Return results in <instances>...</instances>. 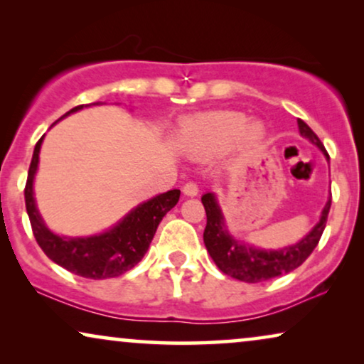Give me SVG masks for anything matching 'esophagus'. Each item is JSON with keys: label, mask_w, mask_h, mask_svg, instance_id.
<instances>
[{"label": "esophagus", "mask_w": 364, "mask_h": 364, "mask_svg": "<svg viewBox=\"0 0 364 364\" xmlns=\"http://www.w3.org/2000/svg\"><path fill=\"white\" fill-rule=\"evenodd\" d=\"M182 192H183V196H187V197H196L198 193V186L196 182H187L186 186L182 187Z\"/></svg>", "instance_id": "obj_1"}]
</instances>
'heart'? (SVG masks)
<instances>
[{"label": "heart", "mask_w": 364, "mask_h": 364, "mask_svg": "<svg viewBox=\"0 0 364 364\" xmlns=\"http://www.w3.org/2000/svg\"><path fill=\"white\" fill-rule=\"evenodd\" d=\"M265 127L258 121L248 122L243 112L218 111L203 114L188 122L181 132V146L192 156L207 157L223 152L240 141L243 146L253 147L262 142Z\"/></svg>", "instance_id": "1"}]
</instances>
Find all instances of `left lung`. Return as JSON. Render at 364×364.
Returning a JSON list of instances; mask_svg holds the SVG:
<instances>
[{"instance_id":"8db88e82","label":"left lung","mask_w":364,"mask_h":364,"mask_svg":"<svg viewBox=\"0 0 364 364\" xmlns=\"http://www.w3.org/2000/svg\"><path fill=\"white\" fill-rule=\"evenodd\" d=\"M298 129H300V134L303 137L308 139L311 144H315L325 154L326 159H330L320 139H318L316 134L301 119H298ZM202 203L205 207L207 213V225L205 230H203V243H205L207 252L210 253L212 260L220 268V272L235 278V280L258 283L290 273L311 255V252L315 250V247L321 238V233L326 227L331 198H328L326 205L323 207L320 222L300 242L278 248V250H265V248H258L255 245H250V243L237 240L228 232L225 218H223L222 208L218 205L215 193H203Z\"/></svg>"}]
</instances>
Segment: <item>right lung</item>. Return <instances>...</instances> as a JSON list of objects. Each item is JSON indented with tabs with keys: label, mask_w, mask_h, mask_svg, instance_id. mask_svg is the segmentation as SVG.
<instances>
[{
	"label": "right lung",
	"mask_w": 364,
	"mask_h": 364,
	"mask_svg": "<svg viewBox=\"0 0 364 364\" xmlns=\"http://www.w3.org/2000/svg\"><path fill=\"white\" fill-rule=\"evenodd\" d=\"M97 104L99 102L94 104V106H97ZM87 106H91V104L73 107L61 119ZM43 139L44 136L39 139L36 147H34L26 187H24L26 212L38 245L59 267L66 268L74 275L91 278V280L114 278L129 272L146 255L147 248L151 245L154 235H156L159 223L171 208L177 205L181 191L173 188V191L159 193V196L149 198L147 202L139 203L116 225L106 232L97 233V235H58V233L49 230L46 223H44L41 213L36 207V200H34L33 183L38 171Z\"/></svg>",
	"instance_id": "add662e5"
}]
</instances>
